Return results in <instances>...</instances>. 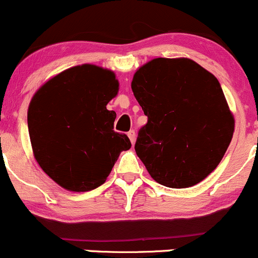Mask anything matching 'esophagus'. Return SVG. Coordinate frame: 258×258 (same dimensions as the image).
<instances>
[{
	"instance_id": "1",
	"label": "esophagus",
	"mask_w": 258,
	"mask_h": 258,
	"mask_svg": "<svg viewBox=\"0 0 258 258\" xmlns=\"http://www.w3.org/2000/svg\"><path fill=\"white\" fill-rule=\"evenodd\" d=\"M128 137H129L130 142H132V144H134L135 139H137V134H135L134 130H130V132L128 133Z\"/></svg>"
}]
</instances>
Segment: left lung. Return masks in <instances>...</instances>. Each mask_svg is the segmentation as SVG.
Instances as JSON below:
<instances>
[{
	"label": "left lung",
	"instance_id": "1",
	"mask_svg": "<svg viewBox=\"0 0 258 258\" xmlns=\"http://www.w3.org/2000/svg\"><path fill=\"white\" fill-rule=\"evenodd\" d=\"M132 90L148 123L135 152L150 177L169 188L207 178L223 158L234 116L213 74L187 57H157L135 71Z\"/></svg>",
	"mask_w": 258,
	"mask_h": 258
}]
</instances>
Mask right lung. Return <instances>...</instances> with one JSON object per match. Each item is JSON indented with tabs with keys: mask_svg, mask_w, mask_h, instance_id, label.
Here are the masks:
<instances>
[{
	"mask_svg": "<svg viewBox=\"0 0 258 258\" xmlns=\"http://www.w3.org/2000/svg\"><path fill=\"white\" fill-rule=\"evenodd\" d=\"M118 91L114 71L84 63L61 71L32 96L27 124L34 157L63 189L98 188L132 147L114 132L116 113L106 109Z\"/></svg>",
	"mask_w": 258,
	"mask_h": 258,
	"instance_id": "obj_1",
	"label": "right lung"
}]
</instances>
